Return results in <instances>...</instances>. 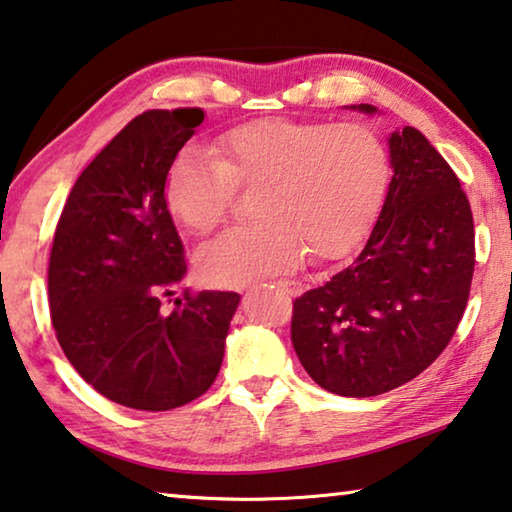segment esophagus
Segmentation results:
<instances>
[{"label": "esophagus", "mask_w": 512, "mask_h": 512, "mask_svg": "<svg viewBox=\"0 0 512 512\" xmlns=\"http://www.w3.org/2000/svg\"><path fill=\"white\" fill-rule=\"evenodd\" d=\"M275 287H278L280 291H285V294H296V291H298V285H296V282H291V280H278V282H275Z\"/></svg>", "instance_id": "esophagus-1"}]
</instances>
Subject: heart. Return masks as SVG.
Instances as JSON below:
<instances>
[{
  "instance_id": "heart-1",
  "label": "heart",
  "mask_w": 512,
  "mask_h": 512,
  "mask_svg": "<svg viewBox=\"0 0 512 512\" xmlns=\"http://www.w3.org/2000/svg\"><path fill=\"white\" fill-rule=\"evenodd\" d=\"M216 153L182 150L164 184L170 214L198 237L223 223L237 184H262L259 221L200 248L198 275L214 287L287 273L305 250L316 262L344 257L369 230L389 184L385 143L364 125L259 120L227 132Z\"/></svg>"
}]
</instances>
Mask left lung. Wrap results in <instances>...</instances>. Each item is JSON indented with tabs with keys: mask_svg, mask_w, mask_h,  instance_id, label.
Segmentation results:
<instances>
[{
	"mask_svg": "<svg viewBox=\"0 0 512 512\" xmlns=\"http://www.w3.org/2000/svg\"><path fill=\"white\" fill-rule=\"evenodd\" d=\"M353 111L373 116L371 104ZM392 180L360 253L294 300L291 344L316 385L367 399L417 378L465 312L474 221L451 166L424 134H389Z\"/></svg>",
	"mask_w": 512,
	"mask_h": 512,
	"instance_id": "obj_1",
	"label": "left lung"
}]
</instances>
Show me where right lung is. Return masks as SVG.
Instances as JSON below:
<instances>
[{"label":"right lung","instance_id":"1","mask_svg":"<svg viewBox=\"0 0 512 512\" xmlns=\"http://www.w3.org/2000/svg\"><path fill=\"white\" fill-rule=\"evenodd\" d=\"M202 109L145 111L77 177L56 225L47 289L56 339L88 385L134 410H173L207 392L241 296L161 300L186 275L166 207L168 168Z\"/></svg>","mask_w":512,"mask_h":512}]
</instances>
